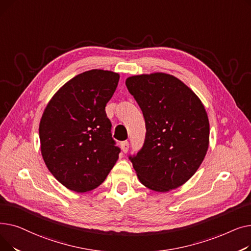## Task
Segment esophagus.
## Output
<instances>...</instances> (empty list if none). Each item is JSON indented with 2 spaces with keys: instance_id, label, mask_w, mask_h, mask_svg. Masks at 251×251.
<instances>
[{
  "instance_id": "34e87169",
  "label": "esophagus",
  "mask_w": 251,
  "mask_h": 251,
  "mask_svg": "<svg viewBox=\"0 0 251 251\" xmlns=\"http://www.w3.org/2000/svg\"><path fill=\"white\" fill-rule=\"evenodd\" d=\"M121 148H122V151H123V152H127L128 151V150H129V142L126 140V141H123L122 143H121Z\"/></svg>"
}]
</instances>
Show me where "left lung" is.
Instances as JSON below:
<instances>
[{"label": "left lung", "mask_w": 251, "mask_h": 251, "mask_svg": "<svg viewBox=\"0 0 251 251\" xmlns=\"http://www.w3.org/2000/svg\"><path fill=\"white\" fill-rule=\"evenodd\" d=\"M146 121V138L129 160L148 188L166 192L189 180L208 148L209 123L201 100L178 78L165 74L126 79Z\"/></svg>", "instance_id": "obj_1"}]
</instances>
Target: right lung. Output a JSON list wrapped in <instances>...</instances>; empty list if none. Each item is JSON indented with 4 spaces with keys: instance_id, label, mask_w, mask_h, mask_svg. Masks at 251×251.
I'll use <instances>...</instances> for the list:
<instances>
[{
    "instance_id": "1",
    "label": "right lung",
    "mask_w": 251,
    "mask_h": 251,
    "mask_svg": "<svg viewBox=\"0 0 251 251\" xmlns=\"http://www.w3.org/2000/svg\"><path fill=\"white\" fill-rule=\"evenodd\" d=\"M119 74L89 70L72 78L51 98L39 123L44 161L65 187L76 192L97 188L107 178L121 150L112 137L105 105Z\"/></svg>"
}]
</instances>
